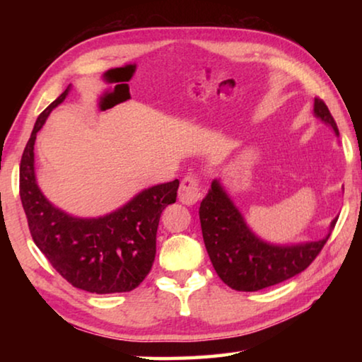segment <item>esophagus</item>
I'll use <instances>...</instances> for the list:
<instances>
[{"mask_svg": "<svg viewBox=\"0 0 362 362\" xmlns=\"http://www.w3.org/2000/svg\"><path fill=\"white\" fill-rule=\"evenodd\" d=\"M201 198V188H199V180L196 175H187L185 179L182 180L180 188H179V199L182 204L193 206L199 201Z\"/></svg>", "mask_w": 362, "mask_h": 362, "instance_id": "esophagus-1", "label": "esophagus"}]
</instances>
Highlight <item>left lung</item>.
I'll return each instance as SVG.
<instances>
[{
  "instance_id": "1",
  "label": "left lung",
  "mask_w": 362,
  "mask_h": 362,
  "mask_svg": "<svg viewBox=\"0 0 362 362\" xmlns=\"http://www.w3.org/2000/svg\"><path fill=\"white\" fill-rule=\"evenodd\" d=\"M313 113L324 124L332 127L339 137L332 115L321 99H315ZM337 218L330 222L322 240L274 244L262 240L250 230L220 180H212L199 206L203 240L214 268L226 286L244 292L279 284L308 268L329 240Z\"/></svg>"
}]
</instances>
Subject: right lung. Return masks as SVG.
Wrapping results in <instances>:
<instances>
[{
  "label": "right lung",
  "mask_w": 362,
  "mask_h": 362,
  "mask_svg": "<svg viewBox=\"0 0 362 362\" xmlns=\"http://www.w3.org/2000/svg\"><path fill=\"white\" fill-rule=\"evenodd\" d=\"M69 86L35 122L21 161V199L36 246L71 286L93 293L129 292L142 283L156 255L161 212L175 203L179 180L145 188L100 217L59 209L38 187L35 140L47 116L69 95Z\"/></svg>",
  "instance_id": "obj_1"
}]
</instances>
